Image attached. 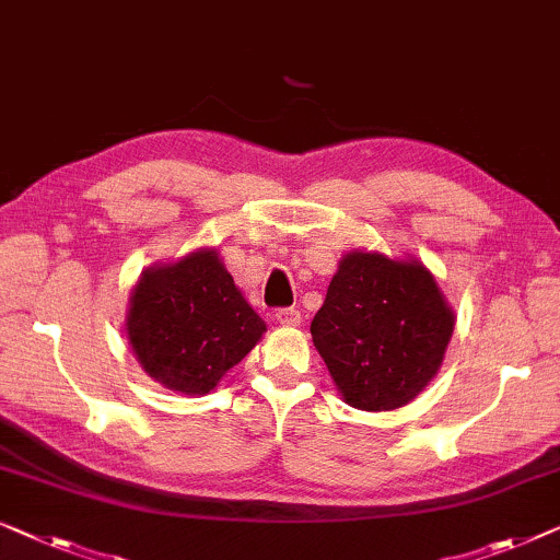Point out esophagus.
<instances>
[{"mask_svg": "<svg viewBox=\"0 0 560 560\" xmlns=\"http://www.w3.org/2000/svg\"><path fill=\"white\" fill-rule=\"evenodd\" d=\"M277 322L283 327H296L302 322V312L296 306H281V310H277Z\"/></svg>", "mask_w": 560, "mask_h": 560, "instance_id": "1", "label": "esophagus"}]
</instances>
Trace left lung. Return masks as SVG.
Masks as SVG:
<instances>
[{
	"label": "left lung",
	"instance_id": "1",
	"mask_svg": "<svg viewBox=\"0 0 560 560\" xmlns=\"http://www.w3.org/2000/svg\"><path fill=\"white\" fill-rule=\"evenodd\" d=\"M310 329L352 408L393 411L436 375L454 314L419 261L355 250L340 261Z\"/></svg>",
	"mask_w": 560,
	"mask_h": 560
}]
</instances>
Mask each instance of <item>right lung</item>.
<instances>
[{
  "label": "right lung",
  "instance_id": "1",
  "mask_svg": "<svg viewBox=\"0 0 560 560\" xmlns=\"http://www.w3.org/2000/svg\"><path fill=\"white\" fill-rule=\"evenodd\" d=\"M129 342L154 381L185 396L212 390L266 332L215 250L141 273L131 294Z\"/></svg>",
  "mask_w": 560,
  "mask_h": 560
}]
</instances>
